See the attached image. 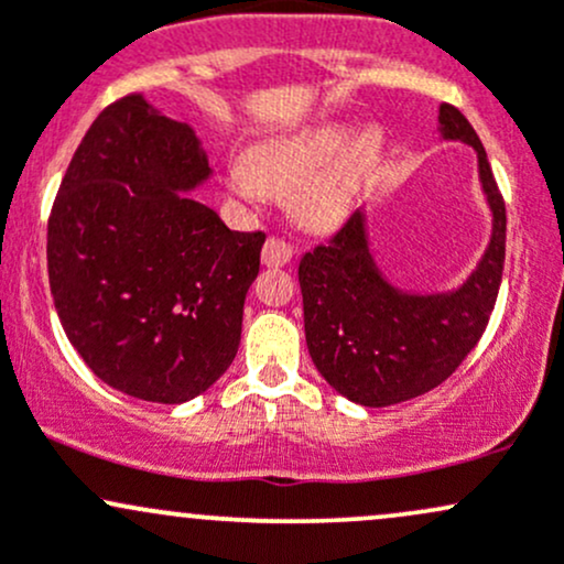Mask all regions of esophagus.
Masks as SVG:
<instances>
[{
	"label": "esophagus",
	"mask_w": 564,
	"mask_h": 564,
	"mask_svg": "<svg viewBox=\"0 0 564 564\" xmlns=\"http://www.w3.org/2000/svg\"><path fill=\"white\" fill-rule=\"evenodd\" d=\"M291 254H294V249H291L289 241H283V238L278 236H270L268 241H264L262 262L268 264V268H283V264L291 260Z\"/></svg>",
	"instance_id": "34e87169"
}]
</instances>
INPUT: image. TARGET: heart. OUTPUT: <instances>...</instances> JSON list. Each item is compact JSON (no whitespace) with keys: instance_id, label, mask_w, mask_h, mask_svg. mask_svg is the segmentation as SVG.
<instances>
[{"instance_id":"1","label":"heart","mask_w":564,"mask_h":564,"mask_svg":"<svg viewBox=\"0 0 564 564\" xmlns=\"http://www.w3.org/2000/svg\"><path fill=\"white\" fill-rule=\"evenodd\" d=\"M347 141L345 127H315L257 148L249 161H232L228 183L238 196H294V215L307 228H334L352 209L355 196L381 159L379 132Z\"/></svg>"}]
</instances>
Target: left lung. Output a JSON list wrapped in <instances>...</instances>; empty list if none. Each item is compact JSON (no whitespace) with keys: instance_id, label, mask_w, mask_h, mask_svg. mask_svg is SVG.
Returning a JSON list of instances; mask_svg holds the SVG:
<instances>
[{"instance_id":"obj_1","label":"left lung","mask_w":564,"mask_h":564,"mask_svg":"<svg viewBox=\"0 0 564 564\" xmlns=\"http://www.w3.org/2000/svg\"><path fill=\"white\" fill-rule=\"evenodd\" d=\"M440 132L477 151L494 238L482 262L451 294H405L384 281L360 212L300 262L304 336L323 379L352 403L384 408L435 390L477 347L496 307L507 257V206L467 116L440 106Z\"/></svg>"}]
</instances>
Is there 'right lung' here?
<instances>
[{"label":"right lung","instance_id":"add662e5","mask_svg":"<svg viewBox=\"0 0 564 564\" xmlns=\"http://www.w3.org/2000/svg\"><path fill=\"white\" fill-rule=\"evenodd\" d=\"M191 127L140 93L102 108L47 223V273L68 341L113 390L185 403L238 352L264 232L230 230L187 196L209 177Z\"/></svg>","mask_w":564,"mask_h":564}]
</instances>
